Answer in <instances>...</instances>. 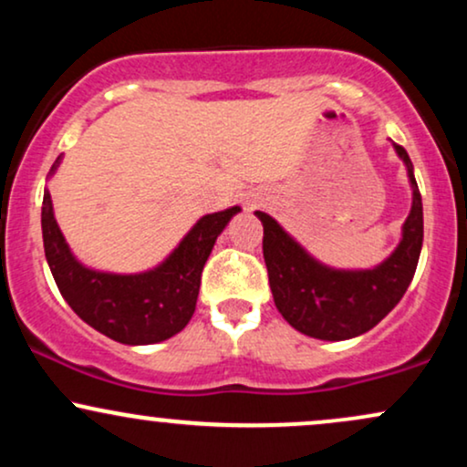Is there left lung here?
<instances>
[{
    "label": "left lung",
    "mask_w": 467,
    "mask_h": 467,
    "mask_svg": "<svg viewBox=\"0 0 467 467\" xmlns=\"http://www.w3.org/2000/svg\"><path fill=\"white\" fill-rule=\"evenodd\" d=\"M395 151L409 166L412 208L398 250L375 270H329L314 261L275 219L256 211L264 223V259L275 305L301 334L320 340L360 336L373 329L409 289L421 252L423 211L409 153L400 144Z\"/></svg>",
    "instance_id": "obj_1"
}]
</instances>
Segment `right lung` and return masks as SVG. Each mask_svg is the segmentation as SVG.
Returning a JSON list of instances; mask_svg holds the SVG:
<instances>
[{"label":"right lung","mask_w":467,"mask_h":467,"mask_svg":"<svg viewBox=\"0 0 467 467\" xmlns=\"http://www.w3.org/2000/svg\"><path fill=\"white\" fill-rule=\"evenodd\" d=\"M237 213L239 206H233L202 217L178 250L151 272L131 276L103 275L74 259L57 226L50 192L46 191L41 208L46 259L61 296L85 323L122 345H153L189 325L200 294L203 264L222 230Z\"/></svg>","instance_id":"obj_1"}]
</instances>
